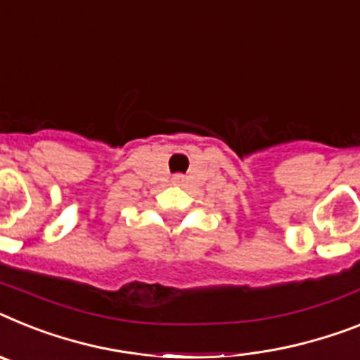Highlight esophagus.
Returning a JSON list of instances; mask_svg holds the SVG:
<instances>
[{
  "instance_id": "1",
  "label": "esophagus",
  "mask_w": 360,
  "mask_h": 360,
  "mask_svg": "<svg viewBox=\"0 0 360 360\" xmlns=\"http://www.w3.org/2000/svg\"><path fill=\"white\" fill-rule=\"evenodd\" d=\"M183 181H185V177H183V175H174V177H172V183H174V185H183Z\"/></svg>"
}]
</instances>
